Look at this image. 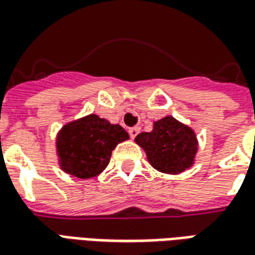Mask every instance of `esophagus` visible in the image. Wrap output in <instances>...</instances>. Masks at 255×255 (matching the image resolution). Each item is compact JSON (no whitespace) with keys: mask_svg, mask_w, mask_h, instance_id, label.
I'll return each instance as SVG.
<instances>
[{"mask_svg":"<svg viewBox=\"0 0 255 255\" xmlns=\"http://www.w3.org/2000/svg\"><path fill=\"white\" fill-rule=\"evenodd\" d=\"M139 128L138 126H135V128H131V129H129V134H130V138H134L135 135L138 134L139 133Z\"/></svg>","mask_w":255,"mask_h":255,"instance_id":"34e87169","label":"esophagus"}]
</instances>
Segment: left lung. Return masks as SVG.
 Here are the masks:
<instances>
[{
	"mask_svg": "<svg viewBox=\"0 0 255 255\" xmlns=\"http://www.w3.org/2000/svg\"><path fill=\"white\" fill-rule=\"evenodd\" d=\"M134 141L146 153L149 164L168 175H179L193 166L199 150L195 130L172 116L154 121L152 131L139 133Z\"/></svg>",
	"mask_w": 255,
	"mask_h": 255,
	"instance_id": "obj_1",
	"label": "left lung"
}]
</instances>
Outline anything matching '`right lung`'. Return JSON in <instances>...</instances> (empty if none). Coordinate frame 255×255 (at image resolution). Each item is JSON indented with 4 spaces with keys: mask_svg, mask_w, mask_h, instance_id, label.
<instances>
[{
    "mask_svg": "<svg viewBox=\"0 0 255 255\" xmlns=\"http://www.w3.org/2000/svg\"><path fill=\"white\" fill-rule=\"evenodd\" d=\"M129 134L118 124H110L97 114L67 122L57 131V164L63 172L78 179H93L110 162L112 152Z\"/></svg>",
    "mask_w": 255,
    "mask_h": 255,
    "instance_id": "obj_1",
    "label": "right lung"
}]
</instances>
